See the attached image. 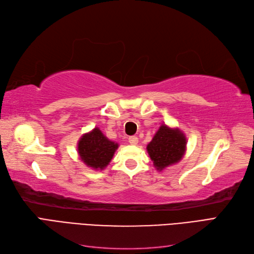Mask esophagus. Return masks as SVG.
<instances>
[{
    "mask_svg": "<svg viewBox=\"0 0 254 254\" xmlns=\"http://www.w3.org/2000/svg\"><path fill=\"white\" fill-rule=\"evenodd\" d=\"M128 142L131 145H136L137 142H139V139H137V136H130L128 139Z\"/></svg>",
    "mask_w": 254,
    "mask_h": 254,
    "instance_id": "34e87169",
    "label": "esophagus"
}]
</instances>
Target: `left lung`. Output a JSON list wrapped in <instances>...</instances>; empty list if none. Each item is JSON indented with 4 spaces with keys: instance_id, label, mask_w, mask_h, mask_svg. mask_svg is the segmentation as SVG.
<instances>
[{
    "instance_id": "obj_1",
    "label": "left lung",
    "mask_w": 254,
    "mask_h": 254,
    "mask_svg": "<svg viewBox=\"0 0 254 254\" xmlns=\"http://www.w3.org/2000/svg\"><path fill=\"white\" fill-rule=\"evenodd\" d=\"M158 171L178 163L187 149V137L179 128L161 125L146 147Z\"/></svg>"
}]
</instances>
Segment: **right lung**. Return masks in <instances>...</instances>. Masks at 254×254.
I'll return each mask as SVG.
<instances>
[{
    "mask_svg": "<svg viewBox=\"0 0 254 254\" xmlns=\"http://www.w3.org/2000/svg\"><path fill=\"white\" fill-rule=\"evenodd\" d=\"M118 147L119 144L107 139L97 127L84 133L77 144V150L82 162L97 171L104 170L110 163Z\"/></svg>",
    "mask_w": 254,
    "mask_h": 254,
    "instance_id": "right-lung-1",
    "label": "right lung"
}]
</instances>
